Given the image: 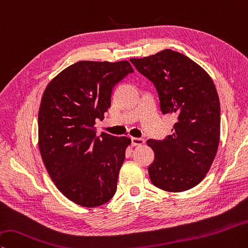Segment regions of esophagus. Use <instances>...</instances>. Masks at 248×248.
Returning a JSON list of instances; mask_svg holds the SVG:
<instances>
[{
    "label": "esophagus",
    "mask_w": 248,
    "mask_h": 248,
    "mask_svg": "<svg viewBox=\"0 0 248 248\" xmlns=\"http://www.w3.org/2000/svg\"><path fill=\"white\" fill-rule=\"evenodd\" d=\"M131 142L133 146H139V145H143L145 141L141 138H131Z\"/></svg>",
    "instance_id": "34e87169"
}]
</instances>
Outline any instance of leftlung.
Returning <instances> with one entry per match:
<instances>
[{
	"label": "left lung",
	"instance_id": "1",
	"mask_svg": "<svg viewBox=\"0 0 248 248\" xmlns=\"http://www.w3.org/2000/svg\"><path fill=\"white\" fill-rule=\"evenodd\" d=\"M130 62L155 84L163 114L177 117L171 136L147 141L155 154L148 167L151 181L167 192L190 190L206 177L219 146L220 102L214 81L172 49Z\"/></svg>",
	"mask_w": 248,
	"mask_h": 248
}]
</instances>
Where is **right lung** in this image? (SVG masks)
Wrapping results in <instances>:
<instances>
[{"label":"right lung","mask_w":248,"mask_h":248,"mask_svg":"<svg viewBox=\"0 0 248 248\" xmlns=\"http://www.w3.org/2000/svg\"><path fill=\"white\" fill-rule=\"evenodd\" d=\"M133 68L128 61H81L51 80L38 115L39 150L47 173L69 201L97 207L115 195L127 137L102 132L95 120L110 107L112 88Z\"/></svg>","instance_id":"obj_1"}]
</instances>
